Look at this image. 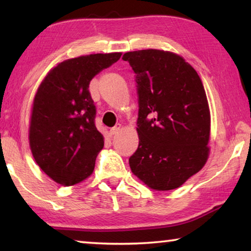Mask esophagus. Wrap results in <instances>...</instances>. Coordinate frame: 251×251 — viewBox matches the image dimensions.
I'll list each match as a JSON object with an SVG mask.
<instances>
[{
	"label": "esophagus",
	"mask_w": 251,
	"mask_h": 251,
	"mask_svg": "<svg viewBox=\"0 0 251 251\" xmlns=\"http://www.w3.org/2000/svg\"><path fill=\"white\" fill-rule=\"evenodd\" d=\"M121 131V125L118 124L116 126H114L112 129H110V135H116Z\"/></svg>",
	"instance_id": "34e87169"
}]
</instances>
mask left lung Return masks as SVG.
Segmentation results:
<instances>
[{"label":"left lung","instance_id":"left-lung-1","mask_svg":"<svg viewBox=\"0 0 251 251\" xmlns=\"http://www.w3.org/2000/svg\"><path fill=\"white\" fill-rule=\"evenodd\" d=\"M138 95V148L129 166L156 190L181 186L205 165L210 113L197 72L179 55L159 50L127 52Z\"/></svg>","mask_w":251,"mask_h":251}]
</instances>
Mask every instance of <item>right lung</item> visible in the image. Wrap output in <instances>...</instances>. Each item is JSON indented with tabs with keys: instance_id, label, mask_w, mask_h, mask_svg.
Here are the masks:
<instances>
[{
	"instance_id": "right-lung-1",
	"label": "right lung",
	"mask_w": 251,
	"mask_h": 251,
	"mask_svg": "<svg viewBox=\"0 0 251 251\" xmlns=\"http://www.w3.org/2000/svg\"><path fill=\"white\" fill-rule=\"evenodd\" d=\"M122 53L91 54L59 63L40 85L32 108L29 146L46 175L63 186L94 171L104 138L95 126L96 107L88 91L94 76Z\"/></svg>"
}]
</instances>
